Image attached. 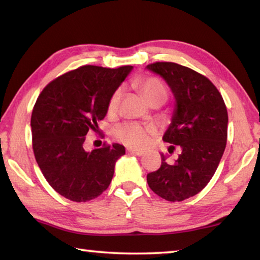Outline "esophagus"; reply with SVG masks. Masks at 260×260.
Here are the masks:
<instances>
[{
	"label": "esophagus",
	"instance_id": "1",
	"mask_svg": "<svg viewBox=\"0 0 260 260\" xmlns=\"http://www.w3.org/2000/svg\"><path fill=\"white\" fill-rule=\"evenodd\" d=\"M127 153H131V155H135V156H143L144 151L141 150H134V149H127Z\"/></svg>",
	"mask_w": 260,
	"mask_h": 260
}]
</instances>
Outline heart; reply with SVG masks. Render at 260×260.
Segmentation results:
<instances>
[{
  "label": "heart",
  "mask_w": 260,
  "mask_h": 260,
  "mask_svg": "<svg viewBox=\"0 0 260 260\" xmlns=\"http://www.w3.org/2000/svg\"><path fill=\"white\" fill-rule=\"evenodd\" d=\"M135 87L143 94L150 104H162L169 99L170 91L166 83L157 77H143L136 79ZM121 99V89L118 88L112 93L108 102V113L114 114L118 111ZM157 134L153 126H144L136 122H122L112 128V136L127 147L142 149L149 146L151 139Z\"/></svg>",
  "instance_id": "b5f03b06"
}]
</instances>
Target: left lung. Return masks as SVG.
<instances>
[{"label": "left lung", "mask_w": 260, "mask_h": 260, "mask_svg": "<svg viewBox=\"0 0 260 260\" xmlns=\"http://www.w3.org/2000/svg\"><path fill=\"white\" fill-rule=\"evenodd\" d=\"M165 79L177 100L172 124L162 140L170 149L181 148L174 164L161 165L147 175L151 190L166 201L195 196L212 179L227 142L228 113L221 94L203 74L172 61L147 67Z\"/></svg>", "instance_id": "left-lung-1"}]
</instances>
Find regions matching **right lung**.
I'll use <instances>...</instances> for the list:
<instances>
[{
  "mask_svg": "<svg viewBox=\"0 0 260 260\" xmlns=\"http://www.w3.org/2000/svg\"><path fill=\"white\" fill-rule=\"evenodd\" d=\"M131 70L83 65L54 79L39 95L30 117L33 152L48 183L65 199L94 200L111 182L125 148L103 143L87 152L83 144L88 132L98 131L110 98Z\"/></svg>",
  "mask_w": 260,
  "mask_h": 260,
  "instance_id": "obj_1",
  "label": "right lung"
}]
</instances>
